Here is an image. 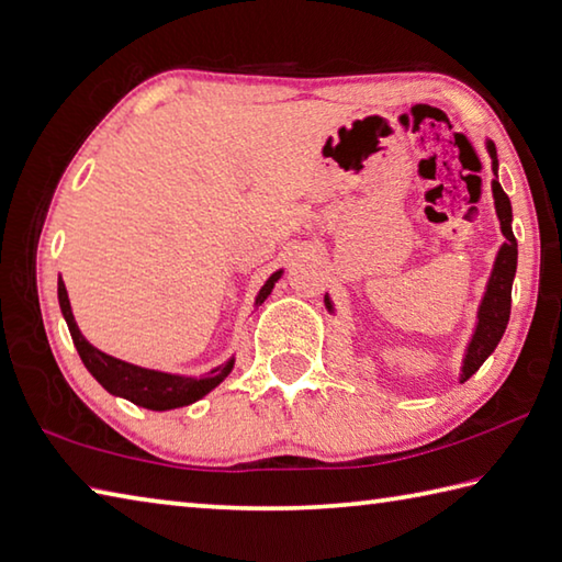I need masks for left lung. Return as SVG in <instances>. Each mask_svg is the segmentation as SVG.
<instances>
[{
  "instance_id": "8db88e82",
  "label": "left lung",
  "mask_w": 562,
  "mask_h": 562,
  "mask_svg": "<svg viewBox=\"0 0 562 562\" xmlns=\"http://www.w3.org/2000/svg\"><path fill=\"white\" fill-rule=\"evenodd\" d=\"M484 146H486V154L492 158V171H494L492 198H494L496 217H499L504 245L494 257L492 273L490 279H486L480 308H477V323H474L470 342L464 347L460 374H458L460 384H464V381L477 372V369L484 364V359L494 352L496 345L502 340L506 323H509V313H512V283L516 277V259H518V245L512 229V220H514L512 200L504 193V188L499 183V158H496L492 139H486ZM325 308L327 313L335 315V303L330 299V293H325Z\"/></svg>"
}]
</instances>
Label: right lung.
Wrapping results in <instances>:
<instances>
[{
	"label": "right lung",
	"instance_id": "1",
	"mask_svg": "<svg viewBox=\"0 0 562 562\" xmlns=\"http://www.w3.org/2000/svg\"><path fill=\"white\" fill-rule=\"evenodd\" d=\"M281 277H283V269L273 271L271 277L263 281L257 299H254V308H259V305L269 299L273 285L279 283ZM58 303H60V313L68 323L72 345H76L85 369H88V372L100 381V386L108 389L112 396L132 401V404L142 408L173 411V408L195 404V401L207 396L210 391L220 386L232 369H235V357H229L225 364H217L210 369L207 374H200V376L161 372V369H146L139 364L124 362V359H116L108 352H102V349L85 340V335L80 333V327L76 323V315H72V308H70L66 283H63L60 277H58Z\"/></svg>",
	"mask_w": 562,
	"mask_h": 562
}]
</instances>
